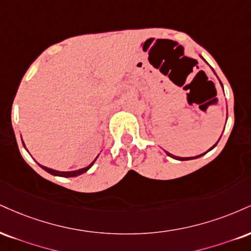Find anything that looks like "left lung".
Wrapping results in <instances>:
<instances>
[{
  "instance_id": "1",
  "label": "left lung",
  "mask_w": 251,
  "mask_h": 251,
  "mask_svg": "<svg viewBox=\"0 0 251 251\" xmlns=\"http://www.w3.org/2000/svg\"><path fill=\"white\" fill-rule=\"evenodd\" d=\"M204 60V59H203ZM214 74H215V72H214ZM216 75V74H215ZM220 83H221V81H220ZM221 85H222V84H221ZM223 87V86H222ZM219 140H220V139H219ZM219 140H217V143H219ZM217 143L215 144V145H214V146H212V147H210V149L209 150H208L207 151V152H204V153H202V154H200V155H195V156H189V158H181V156H175V155H173V154H171V153L170 152H167V151H165V153H166V154H167L168 156H171V158H173V159H175V160H180V161H185V160H193V159H198V158H200V156H202V155H204V154H207V153L208 152H209V151H212L213 149H214V147H215L216 146V145H217Z\"/></svg>"
}]
</instances>
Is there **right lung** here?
<instances>
[{
  "mask_svg": "<svg viewBox=\"0 0 251 251\" xmlns=\"http://www.w3.org/2000/svg\"><path fill=\"white\" fill-rule=\"evenodd\" d=\"M22 138V137H21ZM22 143H23V140H22ZM23 146L25 147V145H24V143H23ZM26 150V149H25ZM28 151V150H26ZM99 155V154H98ZM98 155H97V158H98ZM97 158L93 160V161L91 162V164H90L89 166H86V167H84V168H80V170H76V171H68V172H62V171H56V170H52V168H49V167H45V166H43V165H41V164H38L37 161V164H38V166L41 168H43L44 171H47L48 173H50V174H52V175H56V176H62V177H74V176H78V175H80V174H83V173H85V172H87L90 170V168L92 167V165L95 164V161L97 160Z\"/></svg>",
  "mask_w": 251,
  "mask_h": 251,
  "instance_id": "right-lung-1",
  "label": "right lung"
}]
</instances>
